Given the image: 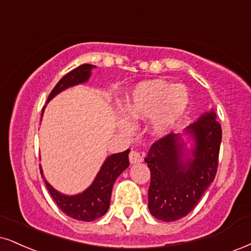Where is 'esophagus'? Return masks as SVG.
Instances as JSON below:
<instances>
[{
    "instance_id": "obj_1",
    "label": "esophagus",
    "mask_w": 251,
    "mask_h": 251,
    "mask_svg": "<svg viewBox=\"0 0 251 251\" xmlns=\"http://www.w3.org/2000/svg\"><path fill=\"white\" fill-rule=\"evenodd\" d=\"M129 160H130L131 164H138L143 162V157L137 150H131L130 154H129Z\"/></svg>"
}]
</instances>
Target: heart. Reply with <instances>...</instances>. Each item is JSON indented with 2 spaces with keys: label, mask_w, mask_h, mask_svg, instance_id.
<instances>
[{
  "label": "heart",
  "mask_w": 251,
  "mask_h": 251,
  "mask_svg": "<svg viewBox=\"0 0 251 251\" xmlns=\"http://www.w3.org/2000/svg\"><path fill=\"white\" fill-rule=\"evenodd\" d=\"M188 92L182 85H170L163 80L138 83L126 99L125 113L130 120H144L151 116V130L164 136L178 125L186 113ZM129 126L128 122H125Z\"/></svg>",
  "instance_id": "heart-1"
}]
</instances>
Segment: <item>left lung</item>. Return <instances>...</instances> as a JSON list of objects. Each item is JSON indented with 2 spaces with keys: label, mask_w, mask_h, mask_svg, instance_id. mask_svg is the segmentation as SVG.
<instances>
[{
  "label": "left lung",
  "mask_w": 251,
  "mask_h": 251,
  "mask_svg": "<svg viewBox=\"0 0 251 251\" xmlns=\"http://www.w3.org/2000/svg\"><path fill=\"white\" fill-rule=\"evenodd\" d=\"M194 141L191 156L180 136L169 134L151 145L144 160L150 169L149 211L165 222L186 216L214 180L222 138L214 110L186 128Z\"/></svg>",
  "instance_id": "1"
}]
</instances>
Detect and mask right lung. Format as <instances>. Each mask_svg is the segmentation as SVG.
Returning a JSON list of instances; mask_svg holds the SVG:
<instances>
[{
	"instance_id": "right-lung-1",
	"label": "right lung",
	"mask_w": 251,
	"mask_h": 251,
	"mask_svg": "<svg viewBox=\"0 0 251 251\" xmlns=\"http://www.w3.org/2000/svg\"><path fill=\"white\" fill-rule=\"evenodd\" d=\"M94 67L95 66L91 64H83L64 75L52 89L49 95L48 102L53 99L55 95L59 94L60 92H63L64 89L87 81L91 76V71ZM43 111H44V108H43ZM129 151L130 150L128 149L123 152L114 153L108 157L91 186L76 196L61 194L45 180L42 168H40V173H42V178L44 179L51 197L53 198L55 203L65 214L79 221H94L106 214L109 208L114 182L121 173L129 166Z\"/></svg>"
}]
</instances>
